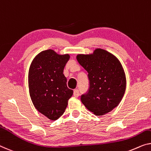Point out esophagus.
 <instances>
[{
  "mask_svg": "<svg viewBox=\"0 0 151 151\" xmlns=\"http://www.w3.org/2000/svg\"><path fill=\"white\" fill-rule=\"evenodd\" d=\"M78 96H79V91H78V89L74 90V96L76 98H78Z\"/></svg>",
  "mask_w": 151,
  "mask_h": 151,
  "instance_id": "obj_1",
  "label": "esophagus"
}]
</instances>
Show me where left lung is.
Returning <instances> with one entry per match:
<instances>
[{"label": "left lung", "mask_w": 151, "mask_h": 151, "mask_svg": "<svg viewBox=\"0 0 151 151\" xmlns=\"http://www.w3.org/2000/svg\"><path fill=\"white\" fill-rule=\"evenodd\" d=\"M76 60L88 73L89 87L81 100L89 111L98 116L117 106L124 96L126 78L124 70L115 56L102 49L93 54H78Z\"/></svg>", "instance_id": "obj_1"}]
</instances>
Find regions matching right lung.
I'll list each match as a JSON object with an SVG mask.
<instances>
[{
    "label": "right lung",
    "mask_w": 151,
    "mask_h": 151,
    "mask_svg": "<svg viewBox=\"0 0 151 151\" xmlns=\"http://www.w3.org/2000/svg\"><path fill=\"white\" fill-rule=\"evenodd\" d=\"M69 59L68 54L59 55L48 49L36 56L29 69L31 100L36 109L50 120H57L64 114L73 94L63 74Z\"/></svg>",
    "instance_id": "obj_1"
}]
</instances>
